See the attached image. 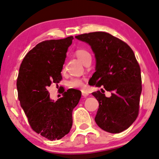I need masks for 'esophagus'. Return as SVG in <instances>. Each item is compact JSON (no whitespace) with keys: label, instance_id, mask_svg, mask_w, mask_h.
<instances>
[{"label":"esophagus","instance_id":"obj_1","mask_svg":"<svg viewBox=\"0 0 159 159\" xmlns=\"http://www.w3.org/2000/svg\"><path fill=\"white\" fill-rule=\"evenodd\" d=\"M88 95H89V94H88V93L87 92H85V91H83L82 92V95L84 97V98H86V97L88 96Z\"/></svg>","mask_w":159,"mask_h":159}]
</instances>
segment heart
I'll use <instances>...</instances> for the list:
<instances>
[{"label":"heart","mask_w":159,"mask_h":159,"mask_svg":"<svg viewBox=\"0 0 159 159\" xmlns=\"http://www.w3.org/2000/svg\"><path fill=\"white\" fill-rule=\"evenodd\" d=\"M76 55L79 60L84 64L88 57H91L90 54L87 50L80 49L76 51ZM83 80L80 79H72L68 82V86L71 88H82L83 87Z\"/></svg>","instance_id":"obj_1"}]
</instances>
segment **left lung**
Masks as SVG:
<instances>
[{
    "label": "left lung",
    "instance_id": "8db88e82",
    "mask_svg": "<svg viewBox=\"0 0 159 159\" xmlns=\"http://www.w3.org/2000/svg\"><path fill=\"white\" fill-rule=\"evenodd\" d=\"M91 47L95 54V72L90 85L111 91L94 92L99 109L95 120L99 128L111 133L128 129L138 116L142 93L140 67L133 50L128 44L106 32H93L75 36Z\"/></svg>",
    "mask_w": 159,
    "mask_h": 159
}]
</instances>
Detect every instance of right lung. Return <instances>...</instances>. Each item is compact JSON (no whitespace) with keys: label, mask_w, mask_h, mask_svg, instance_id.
Segmentation results:
<instances>
[{"label":"right lung","mask_w":159,"mask_h":159,"mask_svg":"<svg viewBox=\"0 0 159 159\" xmlns=\"http://www.w3.org/2000/svg\"><path fill=\"white\" fill-rule=\"evenodd\" d=\"M73 39L69 36L39 43L26 54L19 71L17 88L21 108L31 128L50 140L69 133L72 111L81 97L80 91L71 88L55 102L47 90L62 79L61 71Z\"/></svg>","instance_id":"right-lung-1"}]
</instances>
